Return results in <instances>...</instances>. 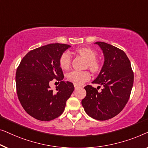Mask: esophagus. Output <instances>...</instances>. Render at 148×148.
I'll list each match as a JSON object with an SVG mask.
<instances>
[{
    "label": "esophagus",
    "mask_w": 148,
    "mask_h": 148,
    "mask_svg": "<svg viewBox=\"0 0 148 148\" xmlns=\"http://www.w3.org/2000/svg\"><path fill=\"white\" fill-rule=\"evenodd\" d=\"M79 87H80V86H78V85L74 84V88H75V89H77V88H78Z\"/></svg>",
    "instance_id": "34e87169"
}]
</instances>
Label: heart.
I'll use <instances>...</instances> for the list:
<instances>
[{"mask_svg": "<svg viewBox=\"0 0 148 148\" xmlns=\"http://www.w3.org/2000/svg\"><path fill=\"white\" fill-rule=\"evenodd\" d=\"M76 51L81 56L86 59L85 67L88 68L92 72H98L101 70V64L97 59V53L94 49L90 47H78ZM59 64L63 70H67L71 64V56L70 53L65 51L62 53L59 59ZM67 79L70 82L76 85H81L90 79V74L88 71H78L72 70L66 74Z\"/></svg>", "mask_w": 148, "mask_h": 148, "instance_id": "heart-1", "label": "heart"}]
</instances>
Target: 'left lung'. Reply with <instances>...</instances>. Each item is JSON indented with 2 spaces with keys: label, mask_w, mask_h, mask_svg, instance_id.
Masks as SVG:
<instances>
[{
  "label": "left lung",
  "mask_w": 148,
  "mask_h": 148,
  "mask_svg": "<svg viewBox=\"0 0 148 148\" xmlns=\"http://www.w3.org/2000/svg\"><path fill=\"white\" fill-rule=\"evenodd\" d=\"M95 43L103 50L105 62L92 83L103 85V88L99 92L91 85L85 86L86 95L82 99V105L92 118L105 121L117 115L126 105L134 75L130 60L123 51L105 42Z\"/></svg>",
  "instance_id": "8db88e82"
}]
</instances>
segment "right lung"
Returning a JSON list of instances; mask_svg holds the SVG:
<instances>
[{"instance_id":"right-lung-1","label":"right lung","mask_w":148,"mask_h":148,"mask_svg":"<svg viewBox=\"0 0 148 148\" xmlns=\"http://www.w3.org/2000/svg\"><path fill=\"white\" fill-rule=\"evenodd\" d=\"M69 47L67 44L50 43L33 49L16 69L18 99L25 111L37 120L48 121L61 115L74 90L72 82L62 81L64 76L59 64L61 54ZM53 79L60 82L56 92L49 86Z\"/></svg>"}]
</instances>
